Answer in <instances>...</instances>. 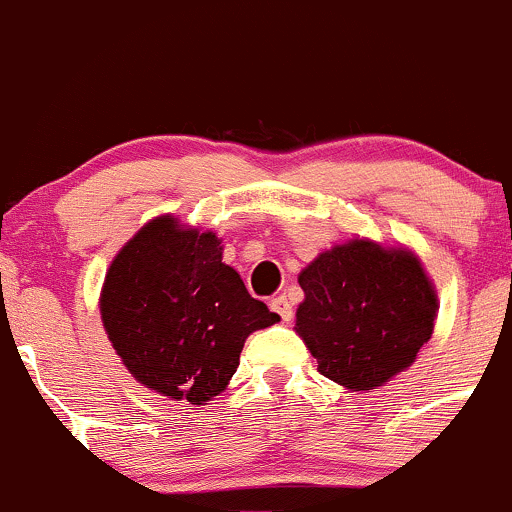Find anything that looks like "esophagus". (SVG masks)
Here are the masks:
<instances>
[{
	"label": "esophagus",
	"mask_w": 512,
	"mask_h": 512,
	"mask_svg": "<svg viewBox=\"0 0 512 512\" xmlns=\"http://www.w3.org/2000/svg\"><path fill=\"white\" fill-rule=\"evenodd\" d=\"M269 305H272L274 313L279 315L284 322H289L291 317H293V305H291V301H289V298H286V296H276V298H272V303H269Z\"/></svg>",
	"instance_id": "34e87169"
}]
</instances>
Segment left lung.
Wrapping results in <instances>:
<instances>
[{
    "label": "left lung",
    "instance_id": "obj_1",
    "mask_svg": "<svg viewBox=\"0 0 512 512\" xmlns=\"http://www.w3.org/2000/svg\"><path fill=\"white\" fill-rule=\"evenodd\" d=\"M296 330L325 378L375 390L431 339L436 293L411 252L351 240L303 269Z\"/></svg>",
    "mask_w": 512,
    "mask_h": 512
}]
</instances>
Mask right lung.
I'll return each mask as SVG.
<instances>
[{"label":"right lung","instance_id":"add662e5","mask_svg":"<svg viewBox=\"0 0 512 512\" xmlns=\"http://www.w3.org/2000/svg\"><path fill=\"white\" fill-rule=\"evenodd\" d=\"M101 315L129 373L190 404L219 395L248 334L279 322L221 262L214 233L180 228L170 216L146 223L110 264Z\"/></svg>","mask_w":512,"mask_h":512}]
</instances>
